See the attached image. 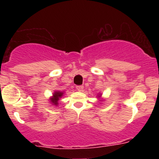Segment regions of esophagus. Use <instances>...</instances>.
Here are the masks:
<instances>
[{"label":"esophagus","mask_w":159,"mask_h":159,"mask_svg":"<svg viewBox=\"0 0 159 159\" xmlns=\"http://www.w3.org/2000/svg\"><path fill=\"white\" fill-rule=\"evenodd\" d=\"M76 89L78 90V91H80V92H81V91L84 89V86H82V85H79V86H76Z\"/></svg>","instance_id":"esophagus-1"}]
</instances>
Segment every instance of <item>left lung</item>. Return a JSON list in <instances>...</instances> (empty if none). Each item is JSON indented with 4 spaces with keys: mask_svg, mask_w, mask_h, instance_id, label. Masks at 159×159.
Here are the masks:
<instances>
[{
    "mask_svg": "<svg viewBox=\"0 0 159 159\" xmlns=\"http://www.w3.org/2000/svg\"><path fill=\"white\" fill-rule=\"evenodd\" d=\"M101 96V95H99V96H98V97H99H99H100Z\"/></svg>",
    "mask_w": 159,
    "mask_h": 159,
    "instance_id": "obj_1",
    "label": "left lung"
}]
</instances>
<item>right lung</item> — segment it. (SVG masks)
<instances>
[{"mask_svg":"<svg viewBox=\"0 0 159 159\" xmlns=\"http://www.w3.org/2000/svg\"><path fill=\"white\" fill-rule=\"evenodd\" d=\"M63 95H64V92H60V91H57V92H55L54 93H53L52 97L51 99H50V100H51L50 102H51L53 105H56V106H57V105L59 104L58 101L60 100V98L63 96Z\"/></svg>","mask_w":159,"mask_h":159,"instance_id":"right-lung-1","label":"right lung"}]
</instances>
